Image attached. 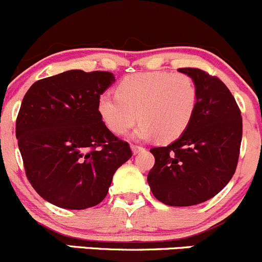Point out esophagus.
<instances>
[{"label":"esophagus","instance_id":"obj_1","mask_svg":"<svg viewBox=\"0 0 262 262\" xmlns=\"http://www.w3.org/2000/svg\"><path fill=\"white\" fill-rule=\"evenodd\" d=\"M132 150H133L134 155H137V153L142 152V150H144V148L142 146H137V144H132Z\"/></svg>","mask_w":262,"mask_h":262}]
</instances>
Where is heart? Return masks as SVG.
Listing matches in <instances>:
<instances>
[{"label":"heart","instance_id":"heart-1","mask_svg":"<svg viewBox=\"0 0 262 262\" xmlns=\"http://www.w3.org/2000/svg\"><path fill=\"white\" fill-rule=\"evenodd\" d=\"M199 92L189 75L143 72L126 76L116 95L102 94L97 112L110 132L125 134L137 120V138L155 137L161 142L178 139L191 123Z\"/></svg>","mask_w":262,"mask_h":262}]
</instances>
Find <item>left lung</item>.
Instances as JSON below:
<instances>
[{"instance_id":"1","label":"left lung","mask_w":262,"mask_h":262,"mask_svg":"<svg viewBox=\"0 0 262 262\" xmlns=\"http://www.w3.org/2000/svg\"><path fill=\"white\" fill-rule=\"evenodd\" d=\"M196 83L199 100L191 123L167 147L150 148L152 194L171 207H190L215 196L236 171L242 141L241 110L228 87L199 68H180Z\"/></svg>"}]
</instances>
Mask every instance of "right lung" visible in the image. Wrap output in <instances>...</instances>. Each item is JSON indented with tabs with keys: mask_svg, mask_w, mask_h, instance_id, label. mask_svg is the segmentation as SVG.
Masks as SVG:
<instances>
[{
	"mask_svg": "<svg viewBox=\"0 0 262 262\" xmlns=\"http://www.w3.org/2000/svg\"><path fill=\"white\" fill-rule=\"evenodd\" d=\"M115 81L105 71L72 70L36 81L24 96L16 138L31 186L64 209H87L106 196L115 171L132 157L97 112Z\"/></svg>",
	"mask_w": 262,
	"mask_h": 262,
	"instance_id": "1",
	"label": "right lung"
}]
</instances>
